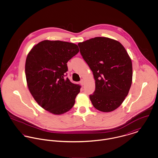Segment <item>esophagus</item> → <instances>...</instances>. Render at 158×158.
Instances as JSON below:
<instances>
[{"instance_id":"esophagus-1","label":"esophagus","mask_w":158,"mask_h":158,"mask_svg":"<svg viewBox=\"0 0 158 158\" xmlns=\"http://www.w3.org/2000/svg\"><path fill=\"white\" fill-rule=\"evenodd\" d=\"M80 83H81V85H84V84H85V80H81V81H80Z\"/></svg>"}]
</instances>
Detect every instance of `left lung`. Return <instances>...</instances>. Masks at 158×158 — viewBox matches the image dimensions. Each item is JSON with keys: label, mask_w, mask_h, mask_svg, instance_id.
Returning <instances> with one entry per match:
<instances>
[{"label": "left lung", "mask_w": 158, "mask_h": 158, "mask_svg": "<svg viewBox=\"0 0 158 158\" xmlns=\"http://www.w3.org/2000/svg\"><path fill=\"white\" fill-rule=\"evenodd\" d=\"M78 45L95 80V90L89 96L92 104L104 113L116 110L132 84V61L128 52L120 42L106 37H95Z\"/></svg>", "instance_id": "obj_1"}]
</instances>
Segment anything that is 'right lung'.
<instances>
[{
	"label": "right lung",
	"mask_w": 158,
	"mask_h": 158,
	"mask_svg": "<svg viewBox=\"0 0 158 158\" xmlns=\"http://www.w3.org/2000/svg\"><path fill=\"white\" fill-rule=\"evenodd\" d=\"M78 52L73 43L44 40L27 55L25 70L28 88L38 105L49 113L64 114L75 104L81 87L64 77L68 61Z\"/></svg>",
	"instance_id": "right-lung-1"
}]
</instances>
